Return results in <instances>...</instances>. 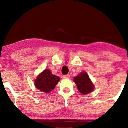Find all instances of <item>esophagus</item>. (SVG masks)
<instances>
[{
	"label": "esophagus",
	"mask_w": 128,
	"mask_h": 128,
	"mask_svg": "<svg viewBox=\"0 0 128 128\" xmlns=\"http://www.w3.org/2000/svg\"><path fill=\"white\" fill-rule=\"evenodd\" d=\"M70 78V75L69 74H66L64 76V78Z\"/></svg>",
	"instance_id": "obj_1"
}]
</instances>
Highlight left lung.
Returning <instances> with one entry per match:
<instances>
[{
	"label": "left lung",
	"instance_id": "left-lung-1",
	"mask_svg": "<svg viewBox=\"0 0 128 128\" xmlns=\"http://www.w3.org/2000/svg\"><path fill=\"white\" fill-rule=\"evenodd\" d=\"M74 83L76 84L78 90L83 94L90 93L94 90L93 84L89 78L88 75L85 72H83L76 77L73 78Z\"/></svg>",
	"mask_w": 128,
	"mask_h": 128
}]
</instances>
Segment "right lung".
<instances>
[{
  "mask_svg": "<svg viewBox=\"0 0 128 128\" xmlns=\"http://www.w3.org/2000/svg\"><path fill=\"white\" fill-rule=\"evenodd\" d=\"M60 78L52 74L49 69H45L37 76L34 84L36 88L45 93L50 92L55 88Z\"/></svg>",
  "mask_w": 128,
  "mask_h": 128,
  "instance_id": "obj_1",
  "label": "right lung"
}]
</instances>
